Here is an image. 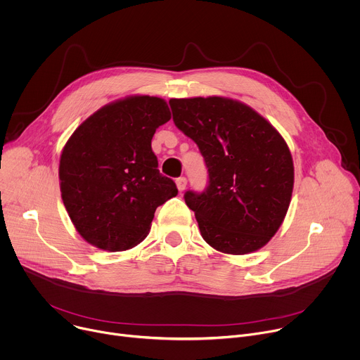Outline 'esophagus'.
<instances>
[{
	"mask_svg": "<svg viewBox=\"0 0 360 360\" xmlns=\"http://www.w3.org/2000/svg\"><path fill=\"white\" fill-rule=\"evenodd\" d=\"M176 186L179 189V192H182L185 188H186V178L185 176H181L176 179Z\"/></svg>",
	"mask_w": 360,
	"mask_h": 360,
	"instance_id": "obj_1",
	"label": "esophagus"
}]
</instances>
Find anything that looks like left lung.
<instances>
[{"label":"left lung","instance_id":"1","mask_svg":"<svg viewBox=\"0 0 360 360\" xmlns=\"http://www.w3.org/2000/svg\"><path fill=\"white\" fill-rule=\"evenodd\" d=\"M169 105L208 168L207 189L184 195L202 238L231 255L261 249L278 232L292 198L293 161L285 139L231 98H172Z\"/></svg>","mask_w":360,"mask_h":360}]
</instances>
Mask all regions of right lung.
<instances>
[{"mask_svg":"<svg viewBox=\"0 0 360 360\" xmlns=\"http://www.w3.org/2000/svg\"><path fill=\"white\" fill-rule=\"evenodd\" d=\"M171 120L165 99L134 95L99 108L67 141L60 188L78 233L91 245L127 250L142 242L160 205L176 196L150 141Z\"/></svg>","mask_w":360,"mask_h":360,"instance_id":"right-lung-1","label":"right lung"}]
</instances>
